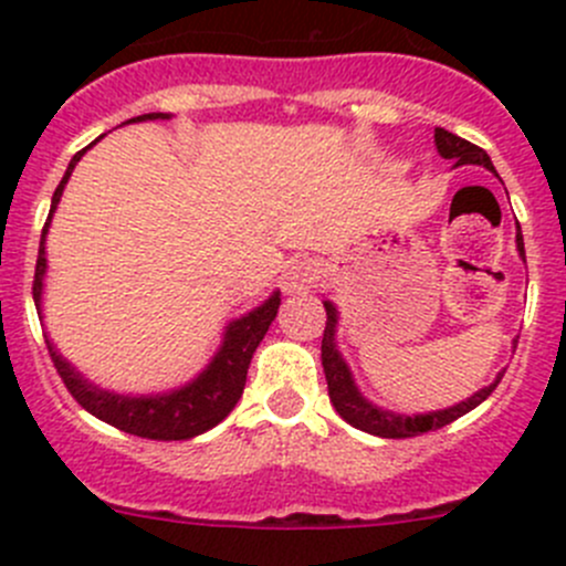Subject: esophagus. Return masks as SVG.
Returning a JSON list of instances; mask_svg holds the SVG:
<instances>
[{
  "instance_id": "obj_1",
  "label": "esophagus",
  "mask_w": 566,
  "mask_h": 566,
  "mask_svg": "<svg viewBox=\"0 0 566 566\" xmlns=\"http://www.w3.org/2000/svg\"><path fill=\"white\" fill-rule=\"evenodd\" d=\"M319 279V265L315 260H293L282 271V290L287 295L306 293Z\"/></svg>"
}]
</instances>
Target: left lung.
<instances>
[{"mask_svg":"<svg viewBox=\"0 0 566 566\" xmlns=\"http://www.w3.org/2000/svg\"><path fill=\"white\" fill-rule=\"evenodd\" d=\"M436 147H438V156L449 158L454 167L476 164V167H484L488 172L495 175L493 161H490V156L482 150V147L460 139L458 134H449L447 128H436ZM515 243H517V254L526 260L521 227H517ZM323 306H325V315H328V323H325V334H323V373H325V380H328L331 405H334L336 413H339L347 424H353L356 430L369 432V436L413 438V436H421V432L441 430V427L452 424L454 419L465 416L468 410H473L476 405H482L484 399L493 394L495 386L501 384V378H504V373H499L490 386H484V389L471 394V397H465L462 402L449 405V408H441V410H427V413H413V416L397 413V410H386V408H380V405L369 402V399L361 394V389H358L356 378H353L350 367H347L345 356H342L339 345H336V331H339V310H336L334 301H328V298L323 301Z\"/></svg>","mask_w":566,"mask_h":566,"instance_id":"1","label":"left lung"}]
</instances>
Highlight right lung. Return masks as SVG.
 <instances>
[{
  "label": "right lung",
  "mask_w": 566,
  "mask_h": 566,
  "mask_svg": "<svg viewBox=\"0 0 566 566\" xmlns=\"http://www.w3.org/2000/svg\"><path fill=\"white\" fill-rule=\"evenodd\" d=\"M147 119H172V114L153 112L128 119V123H147ZM101 139H104V136H98L95 142ZM87 150L76 153V156L71 158V164H67L65 175H62L54 197H51L49 219H45L43 235H40L35 284H32V295H35L40 319H43V279L45 271H49V260H45V235H49L51 219H54L62 191H65L73 169H76V164L82 161V156ZM279 304H282V293L273 290L260 306H254L247 315L230 319V323L224 325V334H221L219 350L210 356V361L205 364L202 373L193 375L188 384L175 386V389L167 391L125 394L104 389V386L84 378V375L56 350V345L49 339V334H45V345H49L51 361H54L62 384L67 386V391L76 397V402L82 405L87 413H93L95 419L106 421V424L117 427V430L123 432H130V436L150 438V441H188V438L202 436L210 427L219 424L221 419H227L230 410L238 405L243 386H247L251 356H254L256 345H260L262 336H265L268 325L276 317Z\"/></svg>",
  "instance_id": "add662e5"
}]
</instances>
